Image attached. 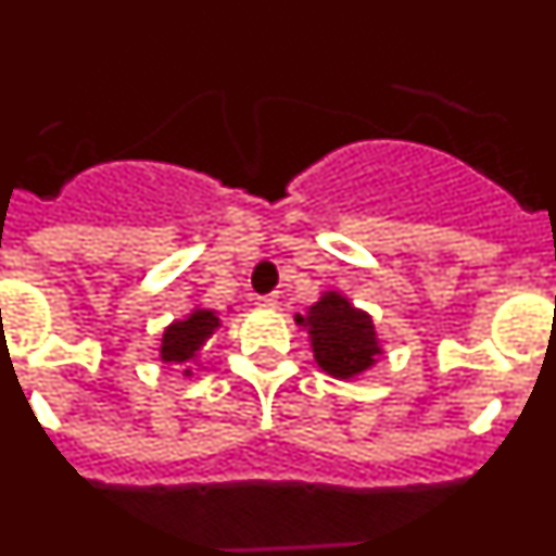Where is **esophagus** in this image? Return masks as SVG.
I'll return each instance as SVG.
<instances>
[{
	"label": "esophagus",
	"mask_w": 556,
	"mask_h": 556,
	"mask_svg": "<svg viewBox=\"0 0 556 556\" xmlns=\"http://www.w3.org/2000/svg\"><path fill=\"white\" fill-rule=\"evenodd\" d=\"M255 303L262 308H278V298H275V294H262Z\"/></svg>",
	"instance_id": "1"
}]
</instances>
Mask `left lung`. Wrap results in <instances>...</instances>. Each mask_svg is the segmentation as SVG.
I'll return each instance as SVG.
<instances>
[{
  "instance_id": "1",
  "label": "left lung",
  "mask_w": 556,
  "mask_h": 556,
  "mask_svg": "<svg viewBox=\"0 0 556 556\" xmlns=\"http://www.w3.org/2000/svg\"><path fill=\"white\" fill-rule=\"evenodd\" d=\"M294 320L308 328L314 358L333 378L365 372L381 353L370 314L353 308L339 292H326L306 317L298 314Z\"/></svg>"
}]
</instances>
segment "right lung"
<instances>
[{
	"label": "right lung",
	"instance_id": "right-lung-1",
	"mask_svg": "<svg viewBox=\"0 0 556 556\" xmlns=\"http://www.w3.org/2000/svg\"><path fill=\"white\" fill-rule=\"evenodd\" d=\"M219 328V317L208 308H194L186 320L172 323L161 339V358L175 362V365H189L191 358H198L211 333ZM191 370H186L189 376Z\"/></svg>",
	"mask_w": 556,
	"mask_h": 556
}]
</instances>
